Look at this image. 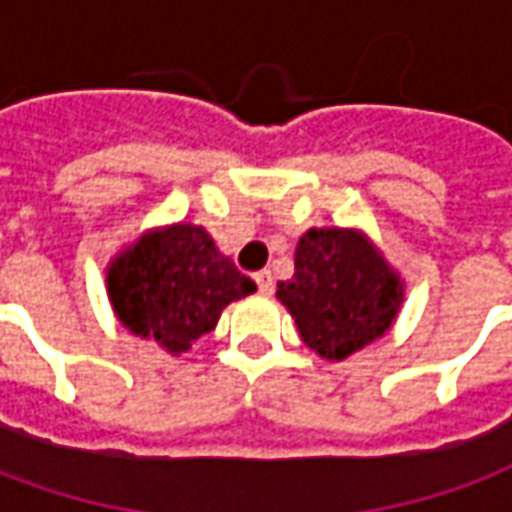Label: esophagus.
Wrapping results in <instances>:
<instances>
[{"label":"esophagus","instance_id":"1","mask_svg":"<svg viewBox=\"0 0 512 512\" xmlns=\"http://www.w3.org/2000/svg\"><path fill=\"white\" fill-rule=\"evenodd\" d=\"M255 282L257 288H260V293H266V296L274 290V277H271V271H257Z\"/></svg>","mask_w":512,"mask_h":512}]
</instances>
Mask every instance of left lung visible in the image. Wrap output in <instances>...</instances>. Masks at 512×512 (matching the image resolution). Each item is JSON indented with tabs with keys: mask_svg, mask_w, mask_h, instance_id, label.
<instances>
[{
	"mask_svg": "<svg viewBox=\"0 0 512 512\" xmlns=\"http://www.w3.org/2000/svg\"><path fill=\"white\" fill-rule=\"evenodd\" d=\"M277 299L296 318L301 340L340 362L389 332L403 282L365 233L312 227L299 238L296 271L279 282Z\"/></svg>",
	"mask_w": 512,
	"mask_h": 512,
	"instance_id": "1",
	"label": "left lung"
}]
</instances>
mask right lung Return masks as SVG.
<instances>
[{
    "mask_svg": "<svg viewBox=\"0 0 512 512\" xmlns=\"http://www.w3.org/2000/svg\"><path fill=\"white\" fill-rule=\"evenodd\" d=\"M106 290L128 332L156 340L172 356L213 332L230 304L257 285L194 224L145 233L106 268Z\"/></svg>",
    "mask_w": 512,
    "mask_h": 512,
    "instance_id": "obj_1",
    "label": "right lung"
}]
</instances>
